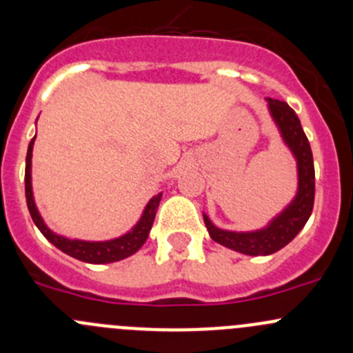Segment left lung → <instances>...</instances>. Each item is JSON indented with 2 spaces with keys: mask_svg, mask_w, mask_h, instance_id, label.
I'll list each match as a JSON object with an SVG mask.
<instances>
[{
  "mask_svg": "<svg viewBox=\"0 0 353 353\" xmlns=\"http://www.w3.org/2000/svg\"><path fill=\"white\" fill-rule=\"evenodd\" d=\"M268 112L279 130L283 145L290 150L297 165V191L282 212L256 230L220 229L203 212L210 237L220 245L248 256H268L280 251L302 230L314 205V162L311 145L301 126L297 114L287 102L266 97Z\"/></svg>",
  "mask_w": 353,
  "mask_h": 353,
  "instance_id": "1",
  "label": "left lung"
}]
</instances>
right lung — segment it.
I'll return each mask as SVG.
<instances>
[{"label": "right lung", "instance_id": "right-lung-1", "mask_svg": "<svg viewBox=\"0 0 353 353\" xmlns=\"http://www.w3.org/2000/svg\"><path fill=\"white\" fill-rule=\"evenodd\" d=\"M35 137L28 143L27 160H25V198H27L28 212H30L32 220L41 230L42 236L49 241L52 245L59 249V251L66 252L68 256L74 259H80L83 263H92V265H105V263H116L121 259L128 258V256L134 254L141 245L147 241L148 234H150L152 225H154L155 213L159 208V203L162 199V193L155 194L147 203V206L141 212V216L138 222L131 227L128 232L123 236L114 237L108 241H85L77 239V237H68L65 234L54 232L51 227L46 223L42 219L41 212H39L37 205H35L34 190H32V150H34Z\"/></svg>", "mask_w": 353, "mask_h": 353}]
</instances>
